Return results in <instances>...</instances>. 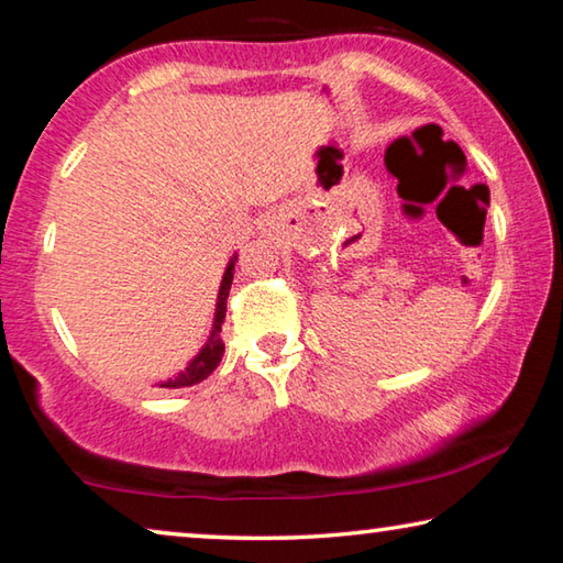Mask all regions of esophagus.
Listing matches in <instances>:
<instances>
[{
	"label": "esophagus",
	"instance_id": "obj_1",
	"mask_svg": "<svg viewBox=\"0 0 563 563\" xmlns=\"http://www.w3.org/2000/svg\"><path fill=\"white\" fill-rule=\"evenodd\" d=\"M268 221H271V218H268ZM268 221H265V223H268Z\"/></svg>",
	"mask_w": 563,
	"mask_h": 563
}]
</instances>
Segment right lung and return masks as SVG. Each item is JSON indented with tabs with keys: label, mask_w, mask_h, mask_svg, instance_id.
Returning a JSON list of instances; mask_svg holds the SVG:
<instances>
[{
	"label": "right lung",
	"mask_w": 563,
	"mask_h": 563,
	"mask_svg": "<svg viewBox=\"0 0 563 563\" xmlns=\"http://www.w3.org/2000/svg\"><path fill=\"white\" fill-rule=\"evenodd\" d=\"M235 261H238V253L231 255V261H228L225 271H223V280H221V288H218V298H216L213 325H211V332H208L203 347L198 350L194 357H190L186 369H180V373H178L174 379H166V383H158V387L176 389V387H190V385L203 383V379H206L208 375H211L213 369L218 367V362L223 360L225 345H223V340H221V330H223V322H225V302H228V292H231Z\"/></svg>",
	"instance_id": "add662e5"
}]
</instances>
